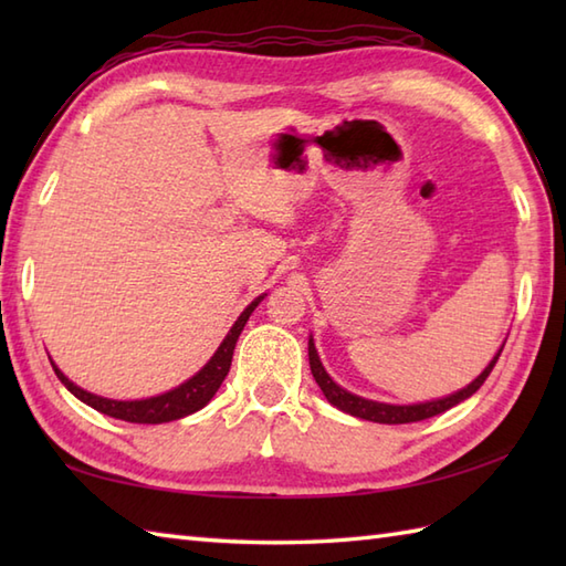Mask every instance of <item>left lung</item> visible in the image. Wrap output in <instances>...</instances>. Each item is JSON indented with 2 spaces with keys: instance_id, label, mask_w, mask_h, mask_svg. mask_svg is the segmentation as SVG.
<instances>
[{
  "instance_id": "1",
  "label": "left lung",
  "mask_w": 566,
  "mask_h": 566,
  "mask_svg": "<svg viewBox=\"0 0 566 566\" xmlns=\"http://www.w3.org/2000/svg\"><path fill=\"white\" fill-rule=\"evenodd\" d=\"M506 345V343H503ZM503 345L499 347V353L494 355V359L484 367L482 375H479L474 381H469L464 389L454 391V394H448L442 396V399H432V401H423V403H384V401H371V399H365V396H357L353 391L343 389L340 384H335L331 379V375L326 371V367H323L321 357H318V350L314 345V335H308V365H311V375H314L316 384L321 387L323 396H326L328 403L340 408L343 413H350L355 418H363V420H371V423H387V426H399V423H416V420H426V418H432L438 413H444L448 408L462 403L464 399H469L482 384L486 381V377L491 375V369H494L496 359L501 357V350Z\"/></svg>"
}]
</instances>
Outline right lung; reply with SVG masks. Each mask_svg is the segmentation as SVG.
<instances>
[{"label": "right lung", "mask_w": 566, "mask_h": 566, "mask_svg": "<svg viewBox=\"0 0 566 566\" xmlns=\"http://www.w3.org/2000/svg\"><path fill=\"white\" fill-rule=\"evenodd\" d=\"M268 294L258 296L255 302H250L245 306L243 314L238 316V321L228 331V335L223 338V343L219 345V350L211 355V359L203 365L195 377H189L187 381L179 384V387L150 396V399H136V401H116V399H104V396H97L92 391H84L82 387H77L75 381H70L63 371L57 369V365L51 359V365L55 369L57 379L65 384L70 394H75L82 403L92 406L94 411H99L104 416H112L118 420H128V423H170V420L185 418L189 413H197L199 408L207 406L213 394L219 391V387L223 384L228 369H231V359H233V350L238 343L240 331L245 328V323L250 318L252 311L262 302Z\"/></svg>", "instance_id": "add662e5"}]
</instances>
